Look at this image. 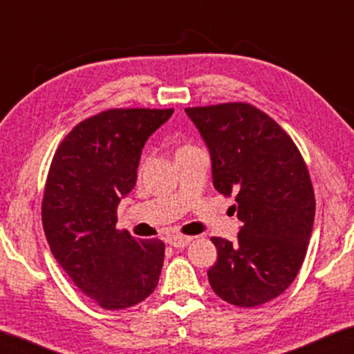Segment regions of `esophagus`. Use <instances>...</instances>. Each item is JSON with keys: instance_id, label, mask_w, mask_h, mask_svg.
Here are the masks:
<instances>
[{"instance_id": "obj_1", "label": "esophagus", "mask_w": 354, "mask_h": 354, "mask_svg": "<svg viewBox=\"0 0 354 354\" xmlns=\"http://www.w3.org/2000/svg\"><path fill=\"white\" fill-rule=\"evenodd\" d=\"M193 240V236H187V235H172L169 239V243H171L174 248H183L187 246L190 241Z\"/></svg>"}]
</instances>
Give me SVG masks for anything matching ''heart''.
Returning <instances> with one entry per match:
<instances>
[{
  "mask_svg": "<svg viewBox=\"0 0 354 354\" xmlns=\"http://www.w3.org/2000/svg\"><path fill=\"white\" fill-rule=\"evenodd\" d=\"M185 148H190V147H182V148H178V151H180V149H185Z\"/></svg>",
  "mask_w": 354,
  "mask_h": 354,
  "instance_id": "obj_1",
  "label": "heart"
}]
</instances>
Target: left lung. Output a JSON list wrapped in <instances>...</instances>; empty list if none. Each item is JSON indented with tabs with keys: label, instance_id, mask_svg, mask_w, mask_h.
Segmentation results:
<instances>
[{
	"label": "left lung",
	"instance_id": "left-lung-1",
	"mask_svg": "<svg viewBox=\"0 0 354 354\" xmlns=\"http://www.w3.org/2000/svg\"><path fill=\"white\" fill-rule=\"evenodd\" d=\"M212 162V183L235 195L239 241L212 236L217 261L207 279L217 297L240 308L277 298L301 268L316 200L304 159L272 118L248 103L187 108Z\"/></svg>",
	"mask_w": 354,
	"mask_h": 354
}]
</instances>
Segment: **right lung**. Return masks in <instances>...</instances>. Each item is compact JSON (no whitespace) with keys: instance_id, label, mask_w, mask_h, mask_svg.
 I'll use <instances>...</instances> for the list:
<instances>
[{"instance_id":"add662e5","label":"right lung","mask_w":354,"mask_h":354,"mask_svg":"<svg viewBox=\"0 0 354 354\" xmlns=\"http://www.w3.org/2000/svg\"><path fill=\"white\" fill-rule=\"evenodd\" d=\"M174 109H108L77 124L53 158L41 203L51 253L75 287L118 311L154 292L166 246L115 229L142 149Z\"/></svg>"}]
</instances>
